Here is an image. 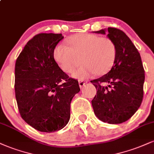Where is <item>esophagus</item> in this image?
I'll return each mask as SVG.
<instances>
[{"label": "esophagus", "instance_id": "1", "mask_svg": "<svg viewBox=\"0 0 154 154\" xmlns=\"http://www.w3.org/2000/svg\"><path fill=\"white\" fill-rule=\"evenodd\" d=\"M78 82H79V87H80V88L84 87L85 85L88 82L86 80H82V79H79Z\"/></svg>", "mask_w": 154, "mask_h": 154}]
</instances>
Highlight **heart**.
<instances>
[{
    "label": "heart",
    "instance_id": "heart-1",
    "mask_svg": "<svg viewBox=\"0 0 154 154\" xmlns=\"http://www.w3.org/2000/svg\"><path fill=\"white\" fill-rule=\"evenodd\" d=\"M70 48L60 44L54 50L56 62L66 73H72L82 62L84 63L73 76L85 79L96 72L106 74L114 65L116 56V46L111 39L90 33H79L67 40Z\"/></svg>",
    "mask_w": 154,
    "mask_h": 154
}]
</instances>
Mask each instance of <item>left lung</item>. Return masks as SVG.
Instances as JSON below:
<instances>
[{
  "label": "left lung",
  "mask_w": 154,
  "mask_h": 154,
  "mask_svg": "<svg viewBox=\"0 0 154 154\" xmlns=\"http://www.w3.org/2000/svg\"><path fill=\"white\" fill-rule=\"evenodd\" d=\"M94 32L106 34L104 29ZM107 33L116 46V59L106 75L91 81L98 90L91 102L100 120L120 124L131 118L140 106L145 70L140 55L128 35L114 27L108 28ZM105 83L109 85L104 86Z\"/></svg>",
  "instance_id": "left-lung-1"
}]
</instances>
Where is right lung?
Here are the masks:
<instances>
[{
    "label": "right lung",
    "mask_w": 154,
    "mask_h": 154,
    "mask_svg": "<svg viewBox=\"0 0 154 154\" xmlns=\"http://www.w3.org/2000/svg\"><path fill=\"white\" fill-rule=\"evenodd\" d=\"M61 34L40 33L24 46L15 63V95L21 116L35 130L54 132L70 118V103L80 88L61 69L54 49Z\"/></svg>",
    "instance_id": "right-lung-1"
}]
</instances>
